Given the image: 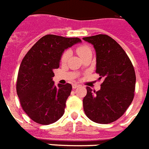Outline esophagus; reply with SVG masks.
Here are the masks:
<instances>
[{"label": "esophagus", "mask_w": 149, "mask_h": 149, "mask_svg": "<svg viewBox=\"0 0 149 149\" xmlns=\"http://www.w3.org/2000/svg\"><path fill=\"white\" fill-rule=\"evenodd\" d=\"M80 86V85H79V84H73V88H78V87Z\"/></svg>", "instance_id": "1"}]
</instances>
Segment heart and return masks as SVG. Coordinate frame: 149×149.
I'll return each mask as SVG.
<instances>
[{"label": "heart", "instance_id": "heart-1", "mask_svg": "<svg viewBox=\"0 0 149 149\" xmlns=\"http://www.w3.org/2000/svg\"><path fill=\"white\" fill-rule=\"evenodd\" d=\"M76 52L78 53V55L80 56L81 58H83L84 56H85L86 54H89V53H92L91 52V47L88 46L86 45H81L79 46L76 47ZM71 55V52L68 50H65V52H63V54H61V62H65L67 61L68 59L69 58Z\"/></svg>", "mask_w": 149, "mask_h": 149}]
</instances>
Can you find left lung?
I'll return each instance as SVG.
<instances>
[{
	"label": "left lung",
	"instance_id": "left-lung-1",
	"mask_svg": "<svg viewBox=\"0 0 149 149\" xmlns=\"http://www.w3.org/2000/svg\"><path fill=\"white\" fill-rule=\"evenodd\" d=\"M94 45L96 71L103 78L99 91L87 87L83 107L87 117L99 124L115 122L126 111L135 96V69L130 58L116 41L107 34L83 38Z\"/></svg>",
	"mask_w": 149,
	"mask_h": 149
}]
</instances>
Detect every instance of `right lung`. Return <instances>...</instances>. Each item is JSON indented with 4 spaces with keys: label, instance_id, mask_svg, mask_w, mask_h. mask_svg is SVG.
Wrapping results in <instances>:
<instances>
[{
    "label": "right lung",
    "instance_id": "add662e5",
    "mask_svg": "<svg viewBox=\"0 0 149 149\" xmlns=\"http://www.w3.org/2000/svg\"><path fill=\"white\" fill-rule=\"evenodd\" d=\"M78 42V38L47 34L24 57L17 78V94L23 110L34 122L50 125L64 115L72 86L68 83L55 86L53 70L59 68L64 51Z\"/></svg>",
    "mask_w": 149,
    "mask_h": 149
}]
</instances>
